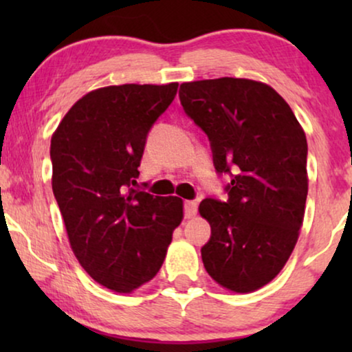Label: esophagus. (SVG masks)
Returning a JSON list of instances; mask_svg holds the SVG:
<instances>
[{
	"instance_id": "1",
	"label": "esophagus",
	"mask_w": 352,
	"mask_h": 352,
	"mask_svg": "<svg viewBox=\"0 0 352 352\" xmlns=\"http://www.w3.org/2000/svg\"><path fill=\"white\" fill-rule=\"evenodd\" d=\"M197 206H199L197 201H192V200L184 201V216L187 219L194 218V216L197 214Z\"/></svg>"
}]
</instances>
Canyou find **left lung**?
Returning <instances> with one entry per match:
<instances>
[{"label":"left lung","mask_w":352,"mask_h":352,"mask_svg":"<svg viewBox=\"0 0 352 352\" xmlns=\"http://www.w3.org/2000/svg\"><path fill=\"white\" fill-rule=\"evenodd\" d=\"M179 99L208 136L216 171L232 176L228 201L205 199L199 206L211 226L201 261L221 287L259 290L282 271L300 235L309 182L306 134L285 99L256 80L189 81Z\"/></svg>","instance_id":"obj_1"}]
</instances>
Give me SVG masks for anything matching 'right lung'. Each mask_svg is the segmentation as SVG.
Returning <instances> with one entry per match:
<instances>
[{
    "label": "right lung",
    "instance_id": "right-lung-1",
    "mask_svg": "<svg viewBox=\"0 0 352 352\" xmlns=\"http://www.w3.org/2000/svg\"><path fill=\"white\" fill-rule=\"evenodd\" d=\"M176 91L177 83L89 91L51 138L52 192L72 252L96 282L117 293L157 276L184 218L179 197L133 189L148 129Z\"/></svg>",
    "mask_w": 352,
    "mask_h": 352
}]
</instances>
